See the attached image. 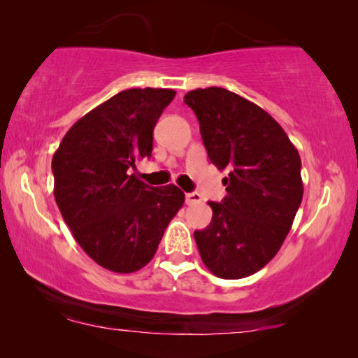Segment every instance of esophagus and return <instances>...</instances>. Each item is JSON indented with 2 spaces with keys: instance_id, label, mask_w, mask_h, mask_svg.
Returning a JSON list of instances; mask_svg holds the SVG:
<instances>
[{
  "instance_id": "1",
  "label": "esophagus",
  "mask_w": 358,
  "mask_h": 358,
  "mask_svg": "<svg viewBox=\"0 0 358 358\" xmlns=\"http://www.w3.org/2000/svg\"><path fill=\"white\" fill-rule=\"evenodd\" d=\"M185 203H187V205L202 203V195H200L199 192H189V194H185Z\"/></svg>"
}]
</instances>
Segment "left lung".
Wrapping results in <instances>:
<instances>
[{
	"mask_svg": "<svg viewBox=\"0 0 358 358\" xmlns=\"http://www.w3.org/2000/svg\"><path fill=\"white\" fill-rule=\"evenodd\" d=\"M184 102L200 124L208 158L228 195L208 202L212 222L195 231L200 257L220 278L252 275L272 261L303 199L301 159L266 110L223 87L190 91Z\"/></svg>",
	"mask_w": 358,
	"mask_h": 358,
	"instance_id": "8db88e82",
	"label": "left lung"
}]
</instances>
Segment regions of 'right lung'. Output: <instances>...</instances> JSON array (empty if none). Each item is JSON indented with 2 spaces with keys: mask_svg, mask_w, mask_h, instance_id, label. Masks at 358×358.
<instances>
[{
  "mask_svg": "<svg viewBox=\"0 0 358 358\" xmlns=\"http://www.w3.org/2000/svg\"><path fill=\"white\" fill-rule=\"evenodd\" d=\"M174 96L153 87L122 91L81 117L53 155L62 217L83 251L107 271L145 267L184 205L174 184L151 187L130 174L136 161L151 158L153 129Z\"/></svg>",
  "mask_w": 358,
  "mask_h": 358,
  "instance_id": "1",
  "label": "right lung"
}]
</instances>
